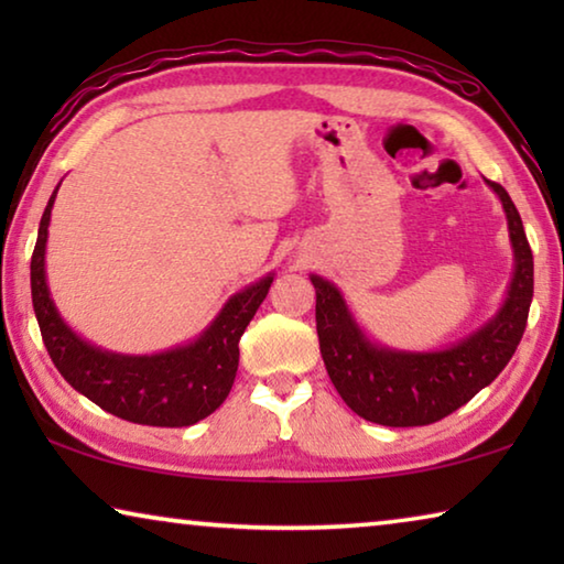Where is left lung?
<instances>
[{
  "label": "left lung",
  "mask_w": 564,
  "mask_h": 564,
  "mask_svg": "<svg viewBox=\"0 0 564 564\" xmlns=\"http://www.w3.org/2000/svg\"><path fill=\"white\" fill-rule=\"evenodd\" d=\"M488 186L500 196L508 216L514 273L495 318L455 346L433 352L376 346L350 316L336 285L311 275L323 362L346 405L370 423L388 427L437 423L490 386L520 346L532 303V251L508 191L495 181Z\"/></svg>",
  "instance_id": "obj_1"
}]
</instances>
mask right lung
I'll return each mask as SVG.
<instances>
[{
	"instance_id": "add662e5",
	"label": "right lung",
	"mask_w": 564,
	"mask_h": 564,
	"mask_svg": "<svg viewBox=\"0 0 564 564\" xmlns=\"http://www.w3.org/2000/svg\"><path fill=\"white\" fill-rule=\"evenodd\" d=\"M56 191L46 204L32 253V303L42 340L66 383L121 420L154 427L194 425L224 403L238 370V340L269 293L273 275L226 301L202 336L156 356H121L91 346L66 326L44 271L46 236Z\"/></svg>"
}]
</instances>
